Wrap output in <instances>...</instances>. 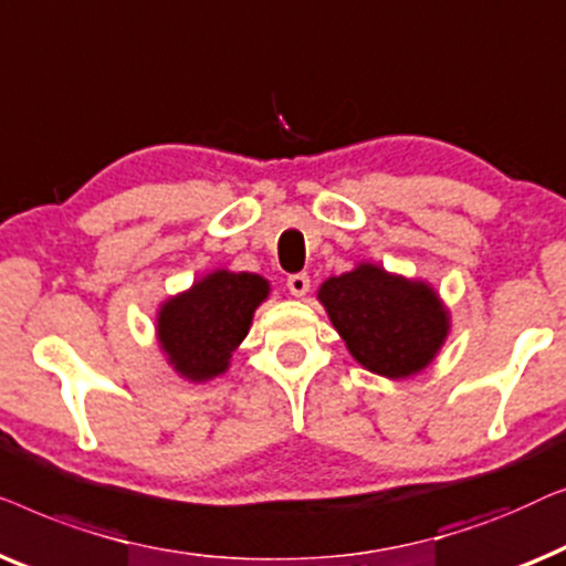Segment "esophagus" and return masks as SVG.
Wrapping results in <instances>:
<instances>
[{
	"label": "esophagus",
	"instance_id": "obj_1",
	"mask_svg": "<svg viewBox=\"0 0 566 566\" xmlns=\"http://www.w3.org/2000/svg\"><path fill=\"white\" fill-rule=\"evenodd\" d=\"M286 290H290L292 297H305L310 292V276L307 274H292L286 280Z\"/></svg>",
	"mask_w": 566,
	"mask_h": 566
}]
</instances>
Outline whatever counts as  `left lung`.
Listing matches in <instances>:
<instances>
[{"instance_id": "left-lung-1", "label": "left lung", "mask_w": 566, "mask_h": 566, "mask_svg": "<svg viewBox=\"0 0 566 566\" xmlns=\"http://www.w3.org/2000/svg\"><path fill=\"white\" fill-rule=\"evenodd\" d=\"M317 300L348 354L385 379H408L428 369L451 333V310L433 284L371 261L328 276Z\"/></svg>"}]
</instances>
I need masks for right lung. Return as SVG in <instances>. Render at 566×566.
I'll return each mask as SVG.
<instances>
[{
	"label": "right lung",
	"mask_w": 566,
	"mask_h": 566,
	"mask_svg": "<svg viewBox=\"0 0 566 566\" xmlns=\"http://www.w3.org/2000/svg\"><path fill=\"white\" fill-rule=\"evenodd\" d=\"M269 294L272 284L261 274L214 269L166 297L156 310V340L166 364L197 385L226 374Z\"/></svg>",
	"instance_id": "right-lung-1"
}]
</instances>
